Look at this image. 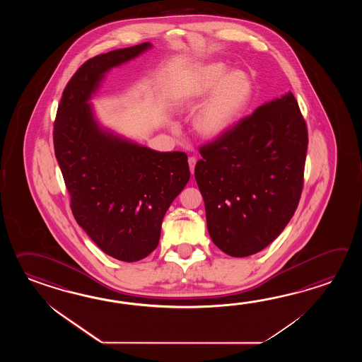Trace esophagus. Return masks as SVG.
<instances>
[{
	"label": "esophagus",
	"mask_w": 362,
	"mask_h": 362,
	"mask_svg": "<svg viewBox=\"0 0 362 362\" xmlns=\"http://www.w3.org/2000/svg\"><path fill=\"white\" fill-rule=\"evenodd\" d=\"M189 167H190V172H192V175H194V168H195V164H197V158H194V156H190L189 158Z\"/></svg>",
	"instance_id": "esophagus-1"
}]
</instances>
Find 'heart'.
<instances>
[{
    "label": "heart",
    "mask_w": 362,
    "mask_h": 362,
    "mask_svg": "<svg viewBox=\"0 0 362 362\" xmlns=\"http://www.w3.org/2000/svg\"><path fill=\"white\" fill-rule=\"evenodd\" d=\"M220 62L202 64L185 84L173 92V100L194 105L208 95L192 119V128L203 139H217L230 131L252 98V81L243 71H230Z\"/></svg>",
    "instance_id": "obj_1"
}]
</instances>
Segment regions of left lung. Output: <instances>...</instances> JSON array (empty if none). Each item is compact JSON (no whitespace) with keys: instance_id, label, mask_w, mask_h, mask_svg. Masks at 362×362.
Masks as SVG:
<instances>
[{"instance_id":"1","label":"left lung","mask_w":362,"mask_h":362,"mask_svg":"<svg viewBox=\"0 0 362 362\" xmlns=\"http://www.w3.org/2000/svg\"><path fill=\"white\" fill-rule=\"evenodd\" d=\"M307 147V124L291 92L200 147L195 180L209 237L225 254H257L284 231L300 199Z\"/></svg>"}]
</instances>
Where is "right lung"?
<instances>
[{"mask_svg":"<svg viewBox=\"0 0 362 362\" xmlns=\"http://www.w3.org/2000/svg\"><path fill=\"white\" fill-rule=\"evenodd\" d=\"M151 47L144 42L85 62L63 90L53 132L75 220L120 262H139L154 251L163 217L190 180L187 155L155 151L105 129L89 102L110 69Z\"/></svg>","mask_w":362,"mask_h":362,"instance_id":"1","label":"right lung"}]
</instances>
